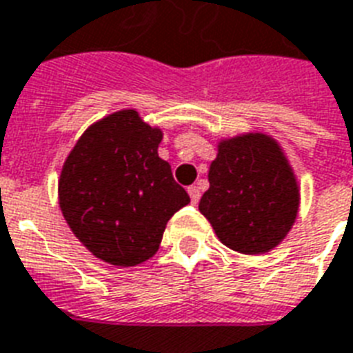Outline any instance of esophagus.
Wrapping results in <instances>:
<instances>
[{"instance_id": "34e87169", "label": "esophagus", "mask_w": 353, "mask_h": 353, "mask_svg": "<svg viewBox=\"0 0 353 353\" xmlns=\"http://www.w3.org/2000/svg\"><path fill=\"white\" fill-rule=\"evenodd\" d=\"M188 193H190V196H191V202H193V204H196V202H199V199H201V190H199V185H191L190 190H188Z\"/></svg>"}]
</instances>
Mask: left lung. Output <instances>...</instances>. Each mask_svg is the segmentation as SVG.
Here are the masks:
<instances>
[{
	"mask_svg": "<svg viewBox=\"0 0 353 353\" xmlns=\"http://www.w3.org/2000/svg\"><path fill=\"white\" fill-rule=\"evenodd\" d=\"M208 180L199 210L226 247L263 254L288 236L299 212V185L274 139L245 134L221 141Z\"/></svg>",
	"mask_w": 353,
	"mask_h": 353,
	"instance_id": "left-lung-1",
	"label": "left lung"
}]
</instances>
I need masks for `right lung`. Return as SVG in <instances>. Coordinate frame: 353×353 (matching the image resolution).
<instances>
[{
	"mask_svg": "<svg viewBox=\"0 0 353 353\" xmlns=\"http://www.w3.org/2000/svg\"><path fill=\"white\" fill-rule=\"evenodd\" d=\"M162 130L121 110L81 136L59 180L62 215L95 258L134 267L154 256L168 221L190 202L158 157Z\"/></svg>",
	"mask_w": 353,
	"mask_h": 353,
	"instance_id": "obj_1",
	"label": "right lung"
}]
</instances>
